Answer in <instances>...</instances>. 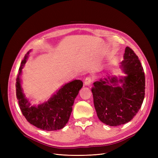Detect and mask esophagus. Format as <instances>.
<instances>
[{
	"label": "esophagus",
	"instance_id": "esophagus-1",
	"mask_svg": "<svg viewBox=\"0 0 158 158\" xmlns=\"http://www.w3.org/2000/svg\"><path fill=\"white\" fill-rule=\"evenodd\" d=\"M92 82H93V78L92 77H90V76H88V77H86L85 79L84 84H85V85H89L92 84Z\"/></svg>",
	"mask_w": 158,
	"mask_h": 158
}]
</instances>
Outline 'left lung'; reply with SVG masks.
Returning a JSON list of instances; mask_svg holds the SVG:
<instances>
[{"mask_svg": "<svg viewBox=\"0 0 158 158\" xmlns=\"http://www.w3.org/2000/svg\"><path fill=\"white\" fill-rule=\"evenodd\" d=\"M121 68L127 76H107L92 88L97 115L107 125L116 127L131 121L139 111L145 95V75L138 56L127 47ZM123 83L119 87L118 83Z\"/></svg>", "mask_w": 158, "mask_h": 158, "instance_id": "left-lung-1", "label": "left lung"}]
</instances>
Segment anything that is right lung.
<instances>
[{
    "label": "right lung",
    "instance_id": "right-lung-1",
    "mask_svg": "<svg viewBox=\"0 0 158 158\" xmlns=\"http://www.w3.org/2000/svg\"><path fill=\"white\" fill-rule=\"evenodd\" d=\"M28 54L29 52L22 61L16 78V91L19 106L23 115L31 125L47 131L59 130L68 123L74 99L83 86V82L80 80L72 81L63 85L47 102L30 107V103L22 92L20 76Z\"/></svg>",
    "mask_w": 158,
    "mask_h": 158
}]
</instances>
